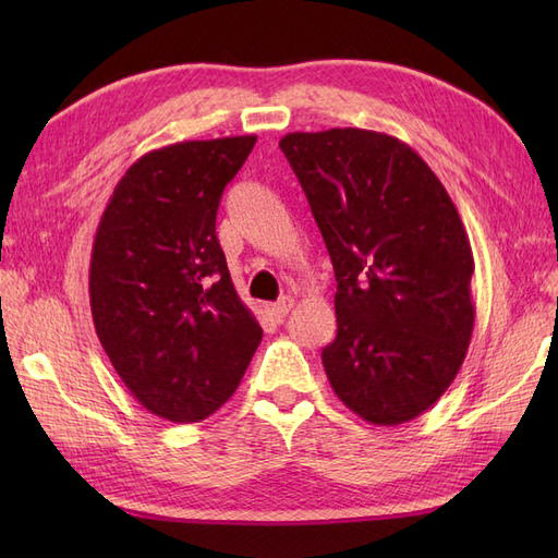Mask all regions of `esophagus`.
<instances>
[{"label": "esophagus", "mask_w": 558, "mask_h": 558, "mask_svg": "<svg viewBox=\"0 0 558 558\" xmlns=\"http://www.w3.org/2000/svg\"><path fill=\"white\" fill-rule=\"evenodd\" d=\"M291 307H293V300L291 298H281L279 302H272V305H267V314L272 316L277 324H281V320L286 318V314L291 312Z\"/></svg>", "instance_id": "obj_1"}]
</instances>
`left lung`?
<instances>
[{"mask_svg":"<svg viewBox=\"0 0 558 558\" xmlns=\"http://www.w3.org/2000/svg\"><path fill=\"white\" fill-rule=\"evenodd\" d=\"M279 146L335 269L337 337L320 351L332 391L367 424L412 421L459 375L475 326L461 216L391 134L289 132Z\"/></svg>","mask_w":558,"mask_h":558,"instance_id":"obj_1","label":"left lung"}]
</instances>
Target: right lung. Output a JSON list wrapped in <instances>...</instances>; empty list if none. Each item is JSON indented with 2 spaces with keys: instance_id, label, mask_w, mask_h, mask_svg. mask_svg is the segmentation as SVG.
<instances>
[{
  "instance_id": "add662e5",
  "label": "right lung",
  "mask_w": 558,
  "mask_h": 558,
  "mask_svg": "<svg viewBox=\"0 0 558 558\" xmlns=\"http://www.w3.org/2000/svg\"><path fill=\"white\" fill-rule=\"evenodd\" d=\"M256 134L148 150L116 183L90 256L93 324L144 408L207 418L238 391L263 328L234 291L216 211Z\"/></svg>"
}]
</instances>
